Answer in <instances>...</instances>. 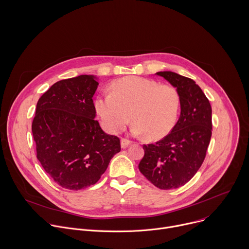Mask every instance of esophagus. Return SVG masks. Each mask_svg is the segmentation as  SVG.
I'll list each match as a JSON object with an SVG mask.
<instances>
[{"label":"esophagus","instance_id":"obj_1","mask_svg":"<svg viewBox=\"0 0 249 249\" xmlns=\"http://www.w3.org/2000/svg\"><path fill=\"white\" fill-rule=\"evenodd\" d=\"M130 144H131V141H130V140L125 139V138H122V139H121V147H122L123 149L127 148Z\"/></svg>","mask_w":249,"mask_h":249}]
</instances>
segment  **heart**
Masks as SVG:
<instances>
[{
    "instance_id": "obj_1",
    "label": "heart",
    "mask_w": 249,
    "mask_h": 249,
    "mask_svg": "<svg viewBox=\"0 0 249 249\" xmlns=\"http://www.w3.org/2000/svg\"><path fill=\"white\" fill-rule=\"evenodd\" d=\"M94 107L105 129L121 132L130 118L131 131L151 140L164 137L174 126L180 109L178 90L154 80L128 77L115 82L108 94L95 98Z\"/></svg>"
}]
</instances>
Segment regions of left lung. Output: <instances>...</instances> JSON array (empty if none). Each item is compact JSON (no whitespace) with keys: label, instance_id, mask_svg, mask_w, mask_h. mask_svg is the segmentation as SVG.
I'll list each match as a JSON object with an SVG mask.
<instances>
[{"label":"left lung","instance_id":"8db88e82","mask_svg":"<svg viewBox=\"0 0 249 249\" xmlns=\"http://www.w3.org/2000/svg\"><path fill=\"white\" fill-rule=\"evenodd\" d=\"M180 95V116L171 132L155 144L144 145L139 169L160 189L186 184L202 165L212 136V107L201 88L169 71L158 72Z\"/></svg>","mask_w":249,"mask_h":249}]
</instances>
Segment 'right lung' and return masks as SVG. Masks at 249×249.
I'll use <instances>...</instances> for the list:
<instances>
[{"instance_id":"add662e5","label":"right lung","mask_w":249,"mask_h":249,"mask_svg":"<svg viewBox=\"0 0 249 249\" xmlns=\"http://www.w3.org/2000/svg\"><path fill=\"white\" fill-rule=\"evenodd\" d=\"M97 78L81 75L55 83L39 98L32 122L37 159L60 186L81 190L95 184L113 156L118 137L106 134L95 117Z\"/></svg>"}]
</instances>
